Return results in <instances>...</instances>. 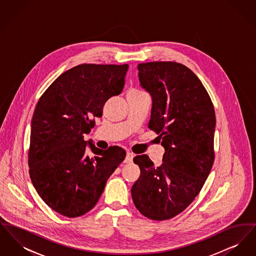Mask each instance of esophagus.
<instances>
[{"label": "esophagus", "mask_w": 256, "mask_h": 256, "mask_svg": "<svg viewBox=\"0 0 256 256\" xmlns=\"http://www.w3.org/2000/svg\"><path fill=\"white\" fill-rule=\"evenodd\" d=\"M134 156V154H132V152H126V158H124V163H130V162H132Z\"/></svg>", "instance_id": "1"}]
</instances>
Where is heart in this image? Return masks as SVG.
Here are the masks:
<instances>
[{
    "mask_svg": "<svg viewBox=\"0 0 256 256\" xmlns=\"http://www.w3.org/2000/svg\"><path fill=\"white\" fill-rule=\"evenodd\" d=\"M132 91H138V90H132Z\"/></svg>",
    "mask_w": 256,
    "mask_h": 256,
    "instance_id": "heart-1",
    "label": "heart"
}]
</instances>
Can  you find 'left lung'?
<instances>
[{
	"instance_id": "obj_1",
	"label": "left lung",
	"mask_w": 256,
	"mask_h": 256,
	"mask_svg": "<svg viewBox=\"0 0 256 256\" xmlns=\"http://www.w3.org/2000/svg\"><path fill=\"white\" fill-rule=\"evenodd\" d=\"M137 69L152 98L148 128L158 134L165 152L159 167L146 154L134 158L141 174L132 196L146 218L172 219L195 200L213 166L215 110L206 89L185 65L154 61Z\"/></svg>"
}]
</instances>
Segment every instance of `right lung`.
<instances>
[{
	"label": "right lung",
	"instance_id": "obj_1",
	"mask_svg": "<svg viewBox=\"0 0 256 256\" xmlns=\"http://www.w3.org/2000/svg\"><path fill=\"white\" fill-rule=\"evenodd\" d=\"M128 65L80 64L61 74L40 97L32 120L30 176L38 195L54 211L76 218L90 211L106 183L126 158L119 146L89 144L84 134L102 115L106 102L118 96Z\"/></svg>",
	"mask_w": 256,
	"mask_h": 256
}]
</instances>
